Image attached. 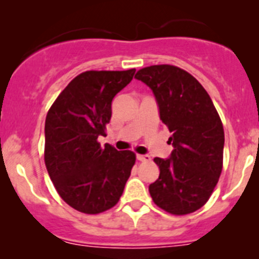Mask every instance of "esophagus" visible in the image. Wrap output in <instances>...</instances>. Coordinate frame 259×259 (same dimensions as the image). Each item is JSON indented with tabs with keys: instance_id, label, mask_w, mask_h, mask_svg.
I'll return each mask as SVG.
<instances>
[{
	"instance_id": "obj_1",
	"label": "esophagus",
	"mask_w": 259,
	"mask_h": 259,
	"mask_svg": "<svg viewBox=\"0 0 259 259\" xmlns=\"http://www.w3.org/2000/svg\"><path fill=\"white\" fill-rule=\"evenodd\" d=\"M137 160H140V162H149L150 160V155H148V154H137Z\"/></svg>"
}]
</instances>
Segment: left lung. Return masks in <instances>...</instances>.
I'll return each instance as SVG.
<instances>
[{
	"label": "left lung",
	"instance_id": "1",
	"mask_svg": "<svg viewBox=\"0 0 259 259\" xmlns=\"http://www.w3.org/2000/svg\"><path fill=\"white\" fill-rule=\"evenodd\" d=\"M135 78L150 87L160 120L172 134L169 158L154 159L160 173L149 193L154 203L170 214L195 212L210 198L222 172L221 118L208 92L181 68L146 66Z\"/></svg>",
	"mask_w": 259,
	"mask_h": 259
}]
</instances>
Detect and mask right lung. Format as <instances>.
<instances>
[{
  "mask_svg": "<svg viewBox=\"0 0 259 259\" xmlns=\"http://www.w3.org/2000/svg\"><path fill=\"white\" fill-rule=\"evenodd\" d=\"M136 69L89 70L74 78L52 104L45 123V164L66 204L87 214L113 208L136 162L134 151H118L105 136L111 101Z\"/></svg>",
  "mask_w": 259,
  "mask_h": 259,
  "instance_id": "add662e5",
  "label": "right lung"
}]
</instances>
